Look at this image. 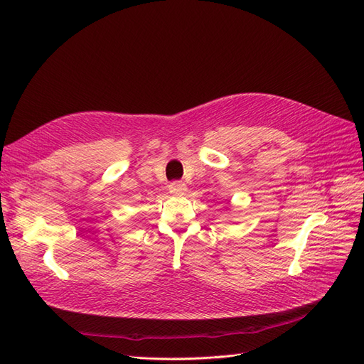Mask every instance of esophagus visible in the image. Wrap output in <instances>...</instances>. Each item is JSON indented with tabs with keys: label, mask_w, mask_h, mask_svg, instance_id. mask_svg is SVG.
I'll use <instances>...</instances> for the list:
<instances>
[{
	"label": "esophagus",
	"mask_w": 364,
	"mask_h": 364,
	"mask_svg": "<svg viewBox=\"0 0 364 364\" xmlns=\"http://www.w3.org/2000/svg\"><path fill=\"white\" fill-rule=\"evenodd\" d=\"M168 190L171 194L174 196H182L186 193V185L183 182H179V181H174L168 185Z\"/></svg>",
	"instance_id": "34e87169"
}]
</instances>
